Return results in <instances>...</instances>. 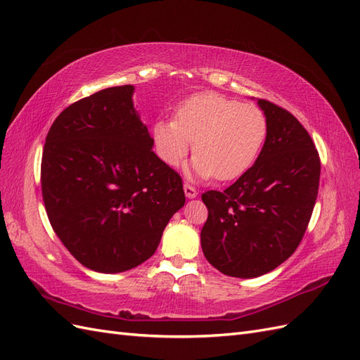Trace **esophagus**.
I'll return each instance as SVG.
<instances>
[{
    "mask_svg": "<svg viewBox=\"0 0 360 360\" xmlns=\"http://www.w3.org/2000/svg\"><path fill=\"white\" fill-rule=\"evenodd\" d=\"M184 191H186V196L188 199H193V198L198 196V190L193 186H190V184H184Z\"/></svg>",
    "mask_w": 360,
    "mask_h": 360,
    "instance_id": "1",
    "label": "esophagus"
}]
</instances>
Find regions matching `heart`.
Masks as SVG:
<instances>
[{
	"mask_svg": "<svg viewBox=\"0 0 360 360\" xmlns=\"http://www.w3.org/2000/svg\"><path fill=\"white\" fill-rule=\"evenodd\" d=\"M268 135V120L252 103H240L214 92L191 96L178 108L174 120L152 127L156 155L176 167L193 148V173L217 181L236 179L251 167Z\"/></svg>",
	"mask_w": 360,
	"mask_h": 360,
	"instance_id": "b5f03b06",
	"label": "heart"
}]
</instances>
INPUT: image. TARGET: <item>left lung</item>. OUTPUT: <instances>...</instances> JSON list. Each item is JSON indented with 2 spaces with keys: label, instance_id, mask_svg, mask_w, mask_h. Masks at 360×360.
I'll use <instances>...</instances> for the list:
<instances>
[{
  "label": "left lung",
  "instance_id": "left-lung-1",
  "mask_svg": "<svg viewBox=\"0 0 360 360\" xmlns=\"http://www.w3.org/2000/svg\"><path fill=\"white\" fill-rule=\"evenodd\" d=\"M268 135L259 158L233 186L202 195L205 259L237 278L274 271L295 252L315 207L321 161L309 132L289 110L259 100Z\"/></svg>",
  "mask_w": 360,
  "mask_h": 360
}]
</instances>
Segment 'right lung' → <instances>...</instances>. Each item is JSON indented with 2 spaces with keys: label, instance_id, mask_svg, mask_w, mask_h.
<instances>
[{
  "label": "right lung",
  "instance_id": "right-lung-1",
  "mask_svg": "<svg viewBox=\"0 0 360 360\" xmlns=\"http://www.w3.org/2000/svg\"><path fill=\"white\" fill-rule=\"evenodd\" d=\"M134 86H112L63 109L45 138L42 199L63 246L88 269L124 272L155 254L186 204L182 179L152 150Z\"/></svg>",
  "mask_w": 360,
  "mask_h": 360
}]
</instances>
